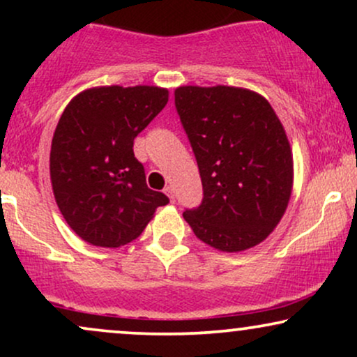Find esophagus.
Wrapping results in <instances>:
<instances>
[{
  "mask_svg": "<svg viewBox=\"0 0 357 357\" xmlns=\"http://www.w3.org/2000/svg\"><path fill=\"white\" fill-rule=\"evenodd\" d=\"M165 192L167 195V198L171 199V203H174V196H176V195H174V186H171V184H169V186H166Z\"/></svg>",
  "mask_w": 357,
  "mask_h": 357,
  "instance_id": "34e87169",
  "label": "esophagus"
}]
</instances>
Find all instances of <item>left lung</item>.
Wrapping results in <instances>:
<instances>
[{"label":"left lung","mask_w":357,"mask_h":357,"mask_svg":"<svg viewBox=\"0 0 357 357\" xmlns=\"http://www.w3.org/2000/svg\"><path fill=\"white\" fill-rule=\"evenodd\" d=\"M174 104L203 183V202L183 213L199 240L220 252L261 243L289 206L294 159L285 129L260 93L183 85Z\"/></svg>","instance_id":"1"}]
</instances>
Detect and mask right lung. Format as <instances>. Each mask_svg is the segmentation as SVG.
<instances>
[{"label": "right lung", "mask_w": 357, "mask_h": 357, "mask_svg": "<svg viewBox=\"0 0 357 357\" xmlns=\"http://www.w3.org/2000/svg\"><path fill=\"white\" fill-rule=\"evenodd\" d=\"M167 89L93 87L68 102L50 151L55 202L68 227L93 247L136 240L166 195L147 188L134 139L165 109Z\"/></svg>", "instance_id": "add662e5"}]
</instances>
